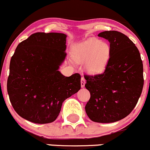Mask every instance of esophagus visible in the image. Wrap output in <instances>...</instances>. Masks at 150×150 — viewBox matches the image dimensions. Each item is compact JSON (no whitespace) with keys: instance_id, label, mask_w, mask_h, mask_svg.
Instances as JSON below:
<instances>
[{"instance_id":"esophagus-1","label":"esophagus","mask_w":150,"mask_h":150,"mask_svg":"<svg viewBox=\"0 0 150 150\" xmlns=\"http://www.w3.org/2000/svg\"><path fill=\"white\" fill-rule=\"evenodd\" d=\"M80 84H81L82 88H83L85 86V84H86V80H85L84 78H81V80H80Z\"/></svg>"}]
</instances>
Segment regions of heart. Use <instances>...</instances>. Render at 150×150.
Listing matches in <instances>:
<instances>
[{
	"label": "heart",
	"mask_w": 150,
	"mask_h": 150,
	"mask_svg": "<svg viewBox=\"0 0 150 150\" xmlns=\"http://www.w3.org/2000/svg\"><path fill=\"white\" fill-rule=\"evenodd\" d=\"M111 55V48L109 45L99 39H90L75 47L73 59L80 64L86 62V72L96 75L105 71Z\"/></svg>",
	"instance_id": "b5f03b06"
}]
</instances>
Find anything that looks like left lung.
Segmentation results:
<instances>
[{"label":"left lung","instance_id":"8db88e82","mask_svg":"<svg viewBox=\"0 0 150 150\" xmlns=\"http://www.w3.org/2000/svg\"><path fill=\"white\" fill-rule=\"evenodd\" d=\"M98 36L109 42L111 55L103 73L84 76L91 93L86 112L94 122H116L132 112L141 96L142 61L137 47L125 34L105 31Z\"/></svg>","mask_w":150,"mask_h":150}]
</instances>
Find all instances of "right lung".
Here are the masks:
<instances>
[{
	"mask_svg": "<svg viewBox=\"0 0 150 150\" xmlns=\"http://www.w3.org/2000/svg\"><path fill=\"white\" fill-rule=\"evenodd\" d=\"M62 33L37 32L18 44L10 62L7 91L15 111L36 124L56 120L62 103L80 89V75L59 71L66 57Z\"/></svg>",
	"mask_w": 150,
	"mask_h": 150,
	"instance_id": "obj_1",
	"label": "right lung"
}]
</instances>
